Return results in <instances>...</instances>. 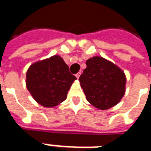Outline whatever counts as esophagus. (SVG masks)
<instances>
[{
  "instance_id": "34e87169",
  "label": "esophagus",
  "mask_w": 151,
  "mask_h": 151,
  "mask_svg": "<svg viewBox=\"0 0 151 151\" xmlns=\"http://www.w3.org/2000/svg\"><path fill=\"white\" fill-rule=\"evenodd\" d=\"M75 76H76V77H77V78H78H78H80V76H81V72H78V73H76Z\"/></svg>"
}]
</instances>
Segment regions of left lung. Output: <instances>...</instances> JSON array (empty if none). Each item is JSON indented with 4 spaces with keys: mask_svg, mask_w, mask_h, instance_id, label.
Segmentation results:
<instances>
[{
    "mask_svg": "<svg viewBox=\"0 0 151 151\" xmlns=\"http://www.w3.org/2000/svg\"><path fill=\"white\" fill-rule=\"evenodd\" d=\"M86 65L79 81L87 100L99 110L117 105L125 92L124 71L100 56L88 59Z\"/></svg>",
    "mask_w": 151,
    "mask_h": 151,
    "instance_id": "obj_1",
    "label": "left lung"
}]
</instances>
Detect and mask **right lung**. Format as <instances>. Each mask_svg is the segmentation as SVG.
Segmentation results:
<instances>
[{
	"label": "right lung",
	"mask_w": 151,
	"mask_h": 151,
	"mask_svg": "<svg viewBox=\"0 0 151 151\" xmlns=\"http://www.w3.org/2000/svg\"><path fill=\"white\" fill-rule=\"evenodd\" d=\"M59 55L34 63L27 72V88L37 103L45 107L55 106L66 99L76 80Z\"/></svg>",
	"instance_id": "1"
}]
</instances>
